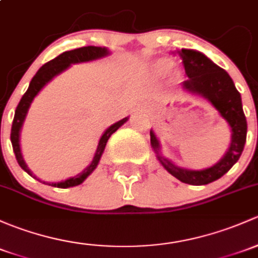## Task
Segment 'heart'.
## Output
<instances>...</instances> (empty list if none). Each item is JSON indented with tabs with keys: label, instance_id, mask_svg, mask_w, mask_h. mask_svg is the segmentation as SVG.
<instances>
[{
	"label": "heart",
	"instance_id": "heart-1",
	"mask_svg": "<svg viewBox=\"0 0 258 258\" xmlns=\"http://www.w3.org/2000/svg\"><path fill=\"white\" fill-rule=\"evenodd\" d=\"M167 68H168V64L165 63V61H159V63L156 65V70L158 73L165 72V70H167Z\"/></svg>",
	"mask_w": 258,
	"mask_h": 258
}]
</instances>
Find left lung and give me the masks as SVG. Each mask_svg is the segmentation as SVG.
Returning a JSON list of instances; mask_svg holds the SVG:
<instances>
[{
	"instance_id": "obj_1",
	"label": "left lung",
	"mask_w": 258,
	"mask_h": 258,
	"mask_svg": "<svg viewBox=\"0 0 258 258\" xmlns=\"http://www.w3.org/2000/svg\"><path fill=\"white\" fill-rule=\"evenodd\" d=\"M181 58L188 79L183 81V88L191 94L205 97L219 111L222 118L231 127L232 136L229 151L213 167L203 170L181 169L170 163L159 153V142L151 131V145L157 158L173 177L191 185H205L221 178L229 172L240 158L246 143L247 122L242 110L241 95L235 88L230 75L200 51L181 49L174 51Z\"/></svg>"
}]
</instances>
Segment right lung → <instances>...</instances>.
<instances>
[{"instance_id":"add662e5","label":"right lung","mask_w":258,"mask_h":258,"mask_svg":"<svg viewBox=\"0 0 258 258\" xmlns=\"http://www.w3.org/2000/svg\"><path fill=\"white\" fill-rule=\"evenodd\" d=\"M108 54V50L106 48H101V47H94V45H89V47H83V48H78V49L74 50H68L61 53L60 55H58L56 58H54L53 60L48 61L40 68L39 70L37 72V74L34 75L33 79L31 80V84H29L28 89L24 93L23 96H22L20 104L17 105V108H16L15 112V117H13V122H12V128H11V142H12V147H13V152H15L16 159H17L18 164L24 172L28 173L29 175L33 177L31 170L27 168L26 163H24L23 158H22V153H21V148H20V131L21 127L23 124L24 118H26L27 111H28L29 106H31V102L33 101L34 96L39 93L40 89L53 79L55 75L60 74L61 72H64L67 68L70 67V64H75V63H83V61H89V60H94V59H99L101 56H105ZM128 117L122 118L121 121L116 122L113 123L112 126H110L106 131L104 132L101 138H100L99 146H97L96 153H95L93 162L91 164L89 165L86 169H84L83 172L79 173L75 177L67 179V180L59 181V183H48L51 186H55V188H69V186H75L79 185V184L83 183L91 173L94 172L95 168L97 167L99 164L100 158H101L102 153H104L105 146H106L108 138H110L111 135L113 132L117 131L118 128L124 123ZM39 180V179H38ZM45 184V183H44Z\"/></svg>"}]
</instances>
